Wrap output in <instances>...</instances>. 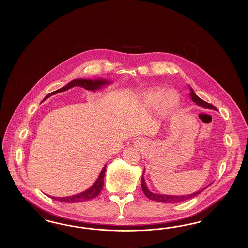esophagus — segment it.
I'll list each match as a JSON object with an SVG mask.
<instances>
[{
    "label": "esophagus",
    "instance_id": "obj_1",
    "mask_svg": "<svg viewBox=\"0 0 248 248\" xmlns=\"http://www.w3.org/2000/svg\"><path fill=\"white\" fill-rule=\"evenodd\" d=\"M135 143H137V144H140V140H136Z\"/></svg>",
    "mask_w": 248,
    "mask_h": 248
}]
</instances>
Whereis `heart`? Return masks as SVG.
Instances as JSON below:
<instances>
[{
	"label": "heart",
	"mask_w": 248,
	"mask_h": 248,
	"mask_svg": "<svg viewBox=\"0 0 248 248\" xmlns=\"http://www.w3.org/2000/svg\"><path fill=\"white\" fill-rule=\"evenodd\" d=\"M144 102L152 108H158L163 104L165 112H171L179 105V98L174 93L167 94L164 89H154L144 94Z\"/></svg>",
	"instance_id": "b5f03b06"
}]
</instances>
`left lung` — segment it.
I'll list each match as a JSON object with an SVG mask.
<instances>
[{
  "instance_id": "8db88e82",
  "label": "left lung",
  "mask_w": 248,
  "mask_h": 248,
  "mask_svg": "<svg viewBox=\"0 0 248 248\" xmlns=\"http://www.w3.org/2000/svg\"><path fill=\"white\" fill-rule=\"evenodd\" d=\"M189 89H190L189 96H190L191 100L195 104H197L198 106L202 107V108H210V109H214V110H217V108L216 107L213 106V105L207 103V102H205L204 100H202V98H200L198 95H196V94L193 91V89L190 86H189ZM143 174H144V172H143ZM141 188L144 194L146 195L147 198H149L151 200L156 201V202H165V203H176V202H179L189 200V199H191V198L197 196L198 194H200L203 189H206V188H204V189H200V190H198L196 192H193V193L188 194V195H166V194L154 193V192H152L150 189L147 188V185H146V182H145V179L143 177V175H142L141 177Z\"/></svg>"
}]
</instances>
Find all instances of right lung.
<instances>
[{
  "instance_id": "right-lung-1",
  "label": "right lung",
  "mask_w": 248,
  "mask_h": 248,
  "mask_svg": "<svg viewBox=\"0 0 248 248\" xmlns=\"http://www.w3.org/2000/svg\"><path fill=\"white\" fill-rule=\"evenodd\" d=\"M110 82H108L106 79H94V80H89V79H75L72 80L71 82L68 83L67 85L59 88L58 90L48 94L45 99L48 98L49 96H51L52 94H58L60 92H64L67 91L69 89H71L72 87L75 86H80L83 87L86 90L89 91H97L100 90L104 87H106L108 84H109ZM105 171H106V165H104V167L102 168L99 176L97 177V179L95 180L94 184L89 188V189H85L83 192H80L78 194L75 195H71V196H66V197H52L54 200L59 201V202H84V201L91 200L95 198L101 191V189L103 188L104 185V176H105Z\"/></svg>"
}]
</instances>
